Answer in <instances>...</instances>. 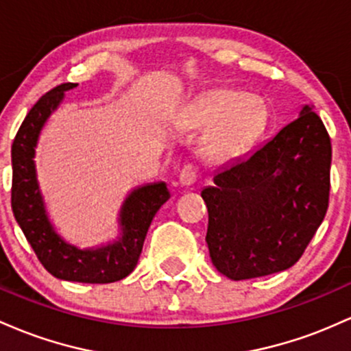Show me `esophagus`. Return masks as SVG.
I'll return each mask as SVG.
<instances>
[{"mask_svg": "<svg viewBox=\"0 0 351 351\" xmlns=\"http://www.w3.org/2000/svg\"><path fill=\"white\" fill-rule=\"evenodd\" d=\"M197 177H199V171H197L195 165L192 164H186L182 167V171H180L179 174V180L182 186H192V184L195 182Z\"/></svg>", "mask_w": 351, "mask_h": 351, "instance_id": "1", "label": "esophagus"}]
</instances>
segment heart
Instances as JSON below:
<instances>
[{
    "mask_svg": "<svg viewBox=\"0 0 351 351\" xmlns=\"http://www.w3.org/2000/svg\"><path fill=\"white\" fill-rule=\"evenodd\" d=\"M191 128L208 129L202 154L212 162L237 159L257 141L267 123V109L261 97L232 89H212L189 109Z\"/></svg>",
    "mask_w": 351,
    "mask_h": 351,
    "instance_id": "obj_1",
    "label": "heart"
}]
</instances>
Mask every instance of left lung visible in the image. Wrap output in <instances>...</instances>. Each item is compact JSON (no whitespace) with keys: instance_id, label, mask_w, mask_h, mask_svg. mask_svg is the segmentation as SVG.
<instances>
[{"instance_id":"obj_1","label":"left lung","mask_w":351,"mask_h":351,"mask_svg":"<svg viewBox=\"0 0 351 351\" xmlns=\"http://www.w3.org/2000/svg\"><path fill=\"white\" fill-rule=\"evenodd\" d=\"M332 143L312 106L200 192L212 263L230 280L265 277L298 262L324 222Z\"/></svg>"}]
</instances>
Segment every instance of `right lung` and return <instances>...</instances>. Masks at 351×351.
I'll use <instances>...</instances> for the list:
<instances>
[{
	"label": "right lung",
	"mask_w": 351,
	"mask_h": 351,
	"mask_svg": "<svg viewBox=\"0 0 351 351\" xmlns=\"http://www.w3.org/2000/svg\"><path fill=\"white\" fill-rule=\"evenodd\" d=\"M76 86L74 82H64L51 89L23 121L11 147V207L26 240L51 275L69 282L111 283L123 280L136 269L149 226L160 206L169 200L171 192L165 182L134 189L121 207L119 239L104 247L81 250L56 234L39 191L34 149L43 125L61 104L64 90Z\"/></svg>",
	"instance_id": "1"
}]
</instances>
